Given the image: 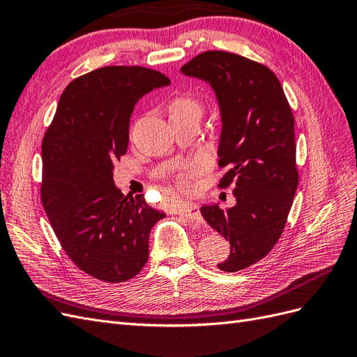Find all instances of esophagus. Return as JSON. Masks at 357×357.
Masks as SVG:
<instances>
[{
	"instance_id": "esophagus-1",
	"label": "esophagus",
	"mask_w": 357,
	"mask_h": 357,
	"mask_svg": "<svg viewBox=\"0 0 357 357\" xmlns=\"http://www.w3.org/2000/svg\"><path fill=\"white\" fill-rule=\"evenodd\" d=\"M178 214L185 215V218H188L190 220H201V213H199L198 205L193 202H185L183 205H180Z\"/></svg>"
}]
</instances>
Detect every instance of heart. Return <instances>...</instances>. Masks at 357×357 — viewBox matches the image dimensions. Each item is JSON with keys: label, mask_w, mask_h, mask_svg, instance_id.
<instances>
[{"label": "heart", "mask_w": 357, "mask_h": 357, "mask_svg": "<svg viewBox=\"0 0 357 357\" xmlns=\"http://www.w3.org/2000/svg\"><path fill=\"white\" fill-rule=\"evenodd\" d=\"M202 110V105L197 96H193L190 93H180L176 95L174 98L169 101L168 105V112L169 117H181V116H190L195 114L199 116ZM202 169V162L201 160H192L189 164H186L181 169V174L177 177V186L181 190H189L190 189V181L189 176L197 174Z\"/></svg>", "instance_id": "1"}]
</instances>
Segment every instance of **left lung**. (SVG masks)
<instances>
[{"label":"left lung","mask_w":357,"mask_h":357,"mask_svg":"<svg viewBox=\"0 0 357 357\" xmlns=\"http://www.w3.org/2000/svg\"><path fill=\"white\" fill-rule=\"evenodd\" d=\"M181 73L207 80L222 113L219 188L234 185L228 210L202 205L201 214L231 244L218 264L236 273L264 259L282 236L298 188L295 119L273 70L236 53L202 52Z\"/></svg>","instance_id":"8db88e82"}]
</instances>
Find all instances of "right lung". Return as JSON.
Wrapping results in <instances>:
<instances>
[{
    "label": "right lung",
    "mask_w": 357,
    "mask_h": 357,
    "mask_svg": "<svg viewBox=\"0 0 357 357\" xmlns=\"http://www.w3.org/2000/svg\"><path fill=\"white\" fill-rule=\"evenodd\" d=\"M168 83L138 66L83 74L62 92L43 137V207L75 266L101 282H128L142 271L150 231L165 218L143 195L125 197L113 172L126 153L135 104Z\"/></svg>",
    "instance_id": "obj_1"
}]
</instances>
